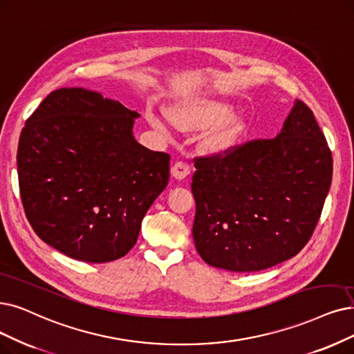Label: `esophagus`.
I'll use <instances>...</instances> for the list:
<instances>
[{
    "instance_id": "obj_1",
    "label": "esophagus",
    "mask_w": 354,
    "mask_h": 354,
    "mask_svg": "<svg viewBox=\"0 0 354 354\" xmlns=\"http://www.w3.org/2000/svg\"><path fill=\"white\" fill-rule=\"evenodd\" d=\"M190 174V167L183 162V161H177L174 162V165L171 167V176L176 180H185L187 176Z\"/></svg>"
}]
</instances>
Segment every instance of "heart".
I'll return each instance as SVG.
<instances>
[{
    "label": "heart",
    "instance_id": "heart-1",
    "mask_svg": "<svg viewBox=\"0 0 354 354\" xmlns=\"http://www.w3.org/2000/svg\"><path fill=\"white\" fill-rule=\"evenodd\" d=\"M235 107L218 98H190L168 110V116L178 129L185 132L202 131L217 124L202 138V149L210 155H223L232 151L248 129V119L234 115ZM155 128L165 132V124L152 119Z\"/></svg>",
    "mask_w": 354,
    "mask_h": 354
}]
</instances>
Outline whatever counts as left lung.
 <instances>
[{
  "instance_id": "obj_1",
  "label": "left lung",
  "mask_w": 354,
  "mask_h": 354,
  "mask_svg": "<svg viewBox=\"0 0 354 354\" xmlns=\"http://www.w3.org/2000/svg\"><path fill=\"white\" fill-rule=\"evenodd\" d=\"M194 167L196 250L230 272H259L295 257L315 230L333 178L327 140L301 100L276 138L196 158Z\"/></svg>"
}]
</instances>
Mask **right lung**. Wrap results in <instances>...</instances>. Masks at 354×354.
I'll return each mask as SVG.
<instances>
[{
	"instance_id": "add662e5",
	"label": "right lung",
	"mask_w": 354,
	"mask_h": 354,
	"mask_svg": "<svg viewBox=\"0 0 354 354\" xmlns=\"http://www.w3.org/2000/svg\"><path fill=\"white\" fill-rule=\"evenodd\" d=\"M139 113L86 88L52 91L21 131V202L37 236L65 256L107 263L136 244L169 178V155L133 136Z\"/></svg>"
}]
</instances>
